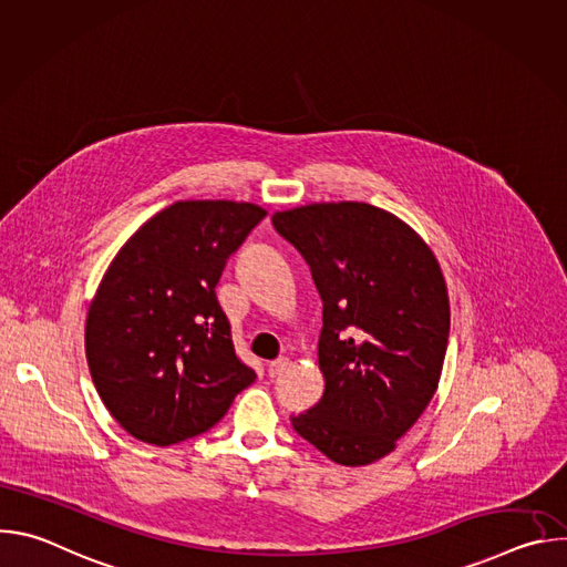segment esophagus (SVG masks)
<instances>
[{"instance_id": "esophagus-1", "label": "esophagus", "mask_w": 567, "mask_h": 567, "mask_svg": "<svg viewBox=\"0 0 567 567\" xmlns=\"http://www.w3.org/2000/svg\"><path fill=\"white\" fill-rule=\"evenodd\" d=\"M287 365H289V359H287V357H280V359L271 361V363H269V377L282 374V372L287 370Z\"/></svg>"}]
</instances>
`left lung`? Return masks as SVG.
I'll return each instance as SVG.
<instances>
[{
	"label": "left lung",
	"instance_id": "1",
	"mask_svg": "<svg viewBox=\"0 0 567 567\" xmlns=\"http://www.w3.org/2000/svg\"><path fill=\"white\" fill-rule=\"evenodd\" d=\"M271 221L307 260L322 300L326 392L291 424L337 464H372L437 390L451 328L440 262L406 221L363 202L307 204Z\"/></svg>",
	"mask_w": 567,
	"mask_h": 567
}]
</instances>
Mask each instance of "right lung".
Here are the masks:
<instances>
[{
  "instance_id": "right-lung-1",
  "label": "right lung",
  "mask_w": 567,
  "mask_h": 567,
  "mask_svg": "<svg viewBox=\"0 0 567 567\" xmlns=\"http://www.w3.org/2000/svg\"><path fill=\"white\" fill-rule=\"evenodd\" d=\"M267 215L249 202H175L107 267L85 322L94 385L136 440L171 446L215 426L256 372L235 354L215 285Z\"/></svg>"
}]
</instances>
